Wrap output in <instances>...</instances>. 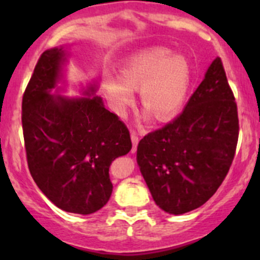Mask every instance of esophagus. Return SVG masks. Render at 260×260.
Instances as JSON below:
<instances>
[{
    "mask_svg": "<svg viewBox=\"0 0 260 260\" xmlns=\"http://www.w3.org/2000/svg\"><path fill=\"white\" fill-rule=\"evenodd\" d=\"M131 140H132V143H133V149L132 151L135 152L136 148H137V145L138 142H140V135H138L136 131H131Z\"/></svg>",
    "mask_w": 260,
    "mask_h": 260,
    "instance_id": "1",
    "label": "esophagus"
}]
</instances>
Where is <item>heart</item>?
Returning <instances> with one entry per match:
<instances>
[{
    "mask_svg": "<svg viewBox=\"0 0 260 260\" xmlns=\"http://www.w3.org/2000/svg\"><path fill=\"white\" fill-rule=\"evenodd\" d=\"M192 81V65L183 54L171 49L151 48L128 57L119 77L112 72L102 75V89L112 109L124 115L140 89L143 108L157 120H167L179 113Z\"/></svg>",
    "mask_w": 260,
    "mask_h": 260,
    "instance_id": "b5f03b06",
    "label": "heart"
}]
</instances>
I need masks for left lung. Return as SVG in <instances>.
Returning a JSON list of instances; mask_svg holds the SVG:
<instances>
[{
  "instance_id": "obj_1",
  "label": "left lung",
  "mask_w": 260,
  "mask_h": 260,
  "mask_svg": "<svg viewBox=\"0 0 260 260\" xmlns=\"http://www.w3.org/2000/svg\"><path fill=\"white\" fill-rule=\"evenodd\" d=\"M238 136L237 103L216 57L182 113L138 143L137 164L154 203L174 215L204 205L229 172Z\"/></svg>"
}]
</instances>
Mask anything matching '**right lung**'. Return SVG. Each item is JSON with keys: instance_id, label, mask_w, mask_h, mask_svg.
Returning a JSON list of instances; mask_svg holds the SVG:
<instances>
[{"instance_id": "obj_1", "label": "right lung", "mask_w": 260, "mask_h": 260, "mask_svg": "<svg viewBox=\"0 0 260 260\" xmlns=\"http://www.w3.org/2000/svg\"><path fill=\"white\" fill-rule=\"evenodd\" d=\"M67 56L62 46L41 54L22 96L23 140L28 170L44 195L61 210L88 215L108 203L109 167L132 142L124 123L94 96L96 85L79 98L51 93Z\"/></svg>"}]
</instances>
